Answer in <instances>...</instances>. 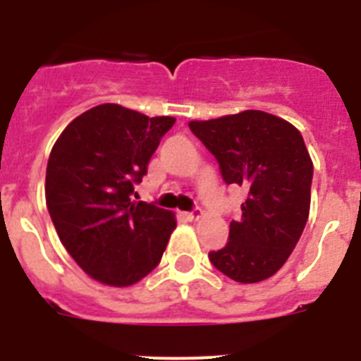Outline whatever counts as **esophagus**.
Returning a JSON list of instances; mask_svg holds the SVG:
<instances>
[{
	"mask_svg": "<svg viewBox=\"0 0 361 361\" xmlns=\"http://www.w3.org/2000/svg\"><path fill=\"white\" fill-rule=\"evenodd\" d=\"M183 216L186 220H190V222H193V220H199L200 212H199V209H193V212H184Z\"/></svg>",
	"mask_w": 361,
	"mask_h": 361,
	"instance_id": "esophagus-1",
	"label": "esophagus"
}]
</instances>
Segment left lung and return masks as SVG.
<instances>
[{"label": "left lung", "instance_id": "obj_1", "mask_svg": "<svg viewBox=\"0 0 361 361\" xmlns=\"http://www.w3.org/2000/svg\"><path fill=\"white\" fill-rule=\"evenodd\" d=\"M190 130L216 159L224 183L247 190L228 244L209 251V260L235 282L269 279L295 250L309 216L312 162L304 137L260 110L191 121Z\"/></svg>", "mask_w": 361, "mask_h": 361}]
</instances>
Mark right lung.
<instances>
[{
  "label": "right lung",
  "instance_id": "right-lung-1",
  "mask_svg": "<svg viewBox=\"0 0 361 361\" xmlns=\"http://www.w3.org/2000/svg\"><path fill=\"white\" fill-rule=\"evenodd\" d=\"M173 124V117L99 104L75 117L50 152L44 197L54 228L86 275L106 286L145 279L177 226L173 213L132 202L133 186Z\"/></svg>",
  "mask_w": 361,
  "mask_h": 361
}]
</instances>
